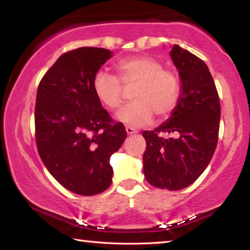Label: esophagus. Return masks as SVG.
Listing matches in <instances>:
<instances>
[{
	"label": "esophagus",
	"mask_w": 250,
	"mask_h": 250,
	"mask_svg": "<svg viewBox=\"0 0 250 250\" xmlns=\"http://www.w3.org/2000/svg\"><path fill=\"white\" fill-rule=\"evenodd\" d=\"M126 133H127V135H133V134L137 133L135 129H134L133 127H130V126H126Z\"/></svg>",
	"instance_id": "1"
}]
</instances>
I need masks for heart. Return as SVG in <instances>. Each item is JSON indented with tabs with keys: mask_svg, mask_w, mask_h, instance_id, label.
I'll list each match as a JSON object with an SVG mask.
<instances>
[{
	"mask_svg": "<svg viewBox=\"0 0 250 250\" xmlns=\"http://www.w3.org/2000/svg\"><path fill=\"white\" fill-rule=\"evenodd\" d=\"M117 78L99 71L93 79L96 97L106 108L118 109L123 103L124 86L136 85L132 104L117 113L116 118L125 125L142 127L152 122L154 114L165 118L175 109L180 98V82L174 72L152 57L136 56L118 61Z\"/></svg>",
	"mask_w": 250,
	"mask_h": 250,
	"instance_id": "b5f03b06",
	"label": "heart"
}]
</instances>
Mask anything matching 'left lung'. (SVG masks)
<instances>
[{"mask_svg": "<svg viewBox=\"0 0 250 250\" xmlns=\"http://www.w3.org/2000/svg\"><path fill=\"white\" fill-rule=\"evenodd\" d=\"M170 56L179 71L181 94L170 118L154 130H144L146 141L143 172L159 189L181 190L206 170L218 143L220 102L205 61L178 44ZM170 133L163 138L160 133Z\"/></svg>", "mask_w": 250, "mask_h": 250, "instance_id": "1", "label": "left lung"}]
</instances>
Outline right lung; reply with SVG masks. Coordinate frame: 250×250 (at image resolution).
Returning a JSON list of instances; mask_svg holds the SVG:
<instances>
[{
    "instance_id": "add662e5",
    "label": "right lung",
    "mask_w": 250,
    "mask_h": 250,
    "mask_svg": "<svg viewBox=\"0 0 250 250\" xmlns=\"http://www.w3.org/2000/svg\"><path fill=\"white\" fill-rule=\"evenodd\" d=\"M113 52L83 47L61 55L38 87L36 142L53 178L80 195L102 193L112 184L109 160L125 141L94 93L93 79Z\"/></svg>"
}]
</instances>
